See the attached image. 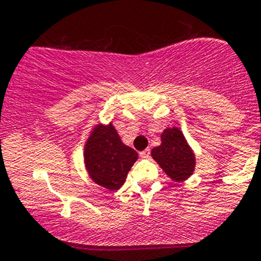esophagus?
Wrapping results in <instances>:
<instances>
[{"label":"esophagus","instance_id":"esophagus-1","mask_svg":"<svg viewBox=\"0 0 261 261\" xmlns=\"http://www.w3.org/2000/svg\"><path fill=\"white\" fill-rule=\"evenodd\" d=\"M149 148H147V149H144V151H141L139 152V156H141V159H148L149 157Z\"/></svg>","mask_w":261,"mask_h":261}]
</instances>
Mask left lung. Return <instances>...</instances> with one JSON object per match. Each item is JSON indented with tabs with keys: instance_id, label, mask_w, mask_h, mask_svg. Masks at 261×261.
<instances>
[{
	"instance_id": "left-lung-1",
	"label": "left lung",
	"mask_w": 261,
	"mask_h": 261,
	"mask_svg": "<svg viewBox=\"0 0 261 261\" xmlns=\"http://www.w3.org/2000/svg\"><path fill=\"white\" fill-rule=\"evenodd\" d=\"M154 161L175 181H182L193 174L195 157L179 128H167L161 134V144L151 151Z\"/></svg>"
}]
</instances>
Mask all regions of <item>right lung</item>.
Here are the masks:
<instances>
[{
  "label": "right lung",
  "mask_w": 261,
  "mask_h": 261,
  "mask_svg": "<svg viewBox=\"0 0 261 261\" xmlns=\"http://www.w3.org/2000/svg\"><path fill=\"white\" fill-rule=\"evenodd\" d=\"M85 165L90 177L109 190L124 184L138 153L125 146L113 124L96 125L85 144Z\"/></svg>",
  "instance_id": "obj_1"
}]
</instances>
